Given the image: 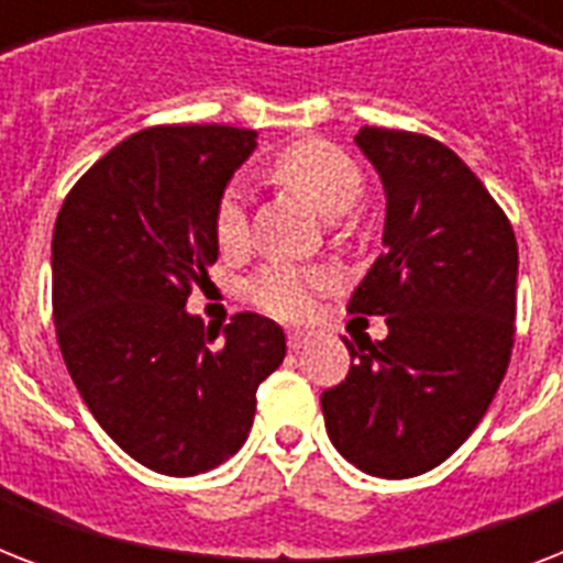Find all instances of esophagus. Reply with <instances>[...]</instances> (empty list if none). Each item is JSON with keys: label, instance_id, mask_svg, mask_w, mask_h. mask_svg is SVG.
Instances as JSON below:
<instances>
[{"label": "esophagus", "instance_id": "esophagus-1", "mask_svg": "<svg viewBox=\"0 0 563 563\" xmlns=\"http://www.w3.org/2000/svg\"><path fill=\"white\" fill-rule=\"evenodd\" d=\"M309 342V335L307 333H298V330H291L289 333V351L291 353H298L300 347H303V344Z\"/></svg>", "mask_w": 563, "mask_h": 563}]
</instances>
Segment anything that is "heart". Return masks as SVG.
Instances as JSON below:
<instances>
[{
    "instance_id": "obj_1",
    "label": "heart",
    "mask_w": 563,
    "mask_h": 563,
    "mask_svg": "<svg viewBox=\"0 0 563 563\" xmlns=\"http://www.w3.org/2000/svg\"><path fill=\"white\" fill-rule=\"evenodd\" d=\"M274 175L298 189L327 219H339L360 201L362 175L356 163L330 143L303 140L274 157ZM245 203L239 189H228L216 207V239L224 247L245 242ZM324 274L289 263H268L247 283V298L277 318H303L312 307L316 291L324 289Z\"/></svg>"
}]
</instances>
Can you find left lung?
<instances>
[{"mask_svg": "<svg viewBox=\"0 0 563 563\" xmlns=\"http://www.w3.org/2000/svg\"><path fill=\"white\" fill-rule=\"evenodd\" d=\"M385 189V251L347 312L385 316L383 342H347L351 371L321 394L327 435L362 473L409 479L446 462L485 418L515 347L517 239L455 152L362 128Z\"/></svg>", "mask_w": 563, "mask_h": 563, "instance_id": "obj_1", "label": "left lung"}]
</instances>
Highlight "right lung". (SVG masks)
<instances>
[{"mask_svg": "<svg viewBox=\"0 0 563 563\" xmlns=\"http://www.w3.org/2000/svg\"><path fill=\"white\" fill-rule=\"evenodd\" d=\"M256 131L161 125L110 148L66 195L52 236V309L75 388L148 471L195 476L245 444L256 388L286 335L256 312L219 330L187 298L219 260L216 207Z\"/></svg>", "mask_w": 563, "mask_h": 563, "instance_id": "right-lung-1", "label": "right lung"}]
</instances>
